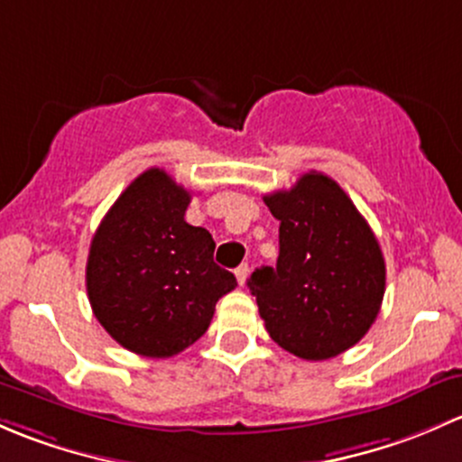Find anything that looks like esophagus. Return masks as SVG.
<instances>
[{
  "mask_svg": "<svg viewBox=\"0 0 462 462\" xmlns=\"http://www.w3.org/2000/svg\"><path fill=\"white\" fill-rule=\"evenodd\" d=\"M246 275H249V264H240V266H237V269H236V278H237V282H240V287L246 282Z\"/></svg>",
  "mask_w": 462,
  "mask_h": 462,
  "instance_id": "esophagus-1",
  "label": "esophagus"
}]
</instances>
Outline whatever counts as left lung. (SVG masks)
Returning <instances> with one entry per match:
<instances>
[{
  "mask_svg": "<svg viewBox=\"0 0 462 462\" xmlns=\"http://www.w3.org/2000/svg\"><path fill=\"white\" fill-rule=\"evenodd\" d=\"M264 204L280 222V255L249 278L260 318L289 354L334 358L367 334L383 304L378 240L340 184L318 171Z\"/></svg>",
  "mask_w": 462,
  "mask_h": 462,
  "instance_id": "8db88e82",
  "label": "left lung"
}]
</instances>
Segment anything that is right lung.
<instances>
[{
	"mask_svg": "<svg viewBox=\"0 0 462 462\" xmlns=\"http://www.w3.org/2000/svg\"><path fill=\"white\" fill-rule=\"evenodd\" d=\"M191 193L166 171L137 175L90 242L87 291L99 325L146 358H169L211 325L216 302L237 287L213 263L211 233L184 220Z\"/></svg>",
	"mask_w": 462,
	"mask_h": 462,
	"instance_id": "right-lung-1",
	"label": "right lung"
}]
</instances>
